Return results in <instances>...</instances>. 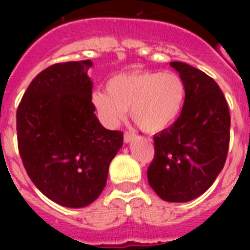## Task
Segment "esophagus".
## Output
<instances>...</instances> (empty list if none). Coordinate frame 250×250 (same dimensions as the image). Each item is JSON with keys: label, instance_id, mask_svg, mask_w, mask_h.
I'll return each instance as SVG.
<instances>
[{"label": "esophagus", "instance_id": "obj_1", "mask_svg": "<svg viewBox=\"0 0 250 250\" xmlns=\"http://www.w3.org/2000/svg\"><path fill=\"white\" fill-rule=\"evenodd\" d=\"M135 138V131H132V130H129V131H125V134H124V141L125 143H130V141L132 140V139Z\"/></svg>", "mask_w": 250, "mask_h": 250}]
</instances>
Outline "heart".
Segmentation results:
<instances>
[{"label":"heart","mask_w":250,"mask_h":250,"mask_svg":"<svg viewBox=\"0 0 250 250\" xmlns=\"http://www.w3.org/2000/svg\"><path fill=\"white\" fill-rule=\"evenodd\" d=\"M185 83L175 72L140 71L116 75L107 91H95L92 105L101 123L114 127L130 109L143 131L158 132L173 123L185 99Z\"/></svg>","instance_id":"b5f03b06"}]
</instances>
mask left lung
<instances>
[{
	"instance_id": "left-lung-1",
	"label": "left lung",
	"mask_w": 250,
	"mask_h": 250,
	"mask_svg": "<svg viewBox=\"0 0 250 250\" xmlns=\"http://www.w3.org/2000/svg\"><path fill=\"white\" fill-rule=\"evenodd\" d=\"M185 83L178 120L154 135L155 156L147 182L165 202L185 203L209 189L227 160L230 114L210 76L184 62H170Z\"/></svg>"
}]
</instances>
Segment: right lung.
I'll return each mask as SVG.
<instances>
[{
  "mask_svg": "<svg viewBox=\"0 0 250 250\" xmlns=\"http://www.w3.org/2000/svg\"><path fill=\"white\" fill-rule=\"evenodd\" d=\"M91 66L83 60L45 68L16 114L19 151L28 176L43 195L67 208L98 199L124 141L123 132L105 129L94 114Z\"/></svg>",
  "mask_w": 250,
  "mask_h": 250,
  "instance_id": "right-lung-1",
  "label": "right lung"
}]
</instances>
